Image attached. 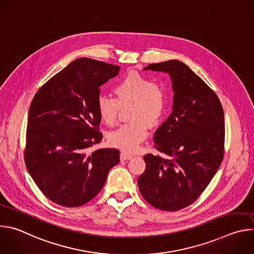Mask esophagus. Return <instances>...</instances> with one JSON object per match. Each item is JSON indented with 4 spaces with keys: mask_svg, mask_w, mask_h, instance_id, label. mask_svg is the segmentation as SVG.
<instances>
[{
    "mask_svg": "<svg viewBox=\"0 0 254 254\" xmlns=\"http://www.w3.org/2000/svg\"><path fill=\"white\" fill-rule=\"evenodd\" d=\"M133 156L130 155V154H127V153H125V152H122L121 153V160L122 161H127V160H130Z\"/></svg>",
    "mask_w": 254,
    "mask_h": 254,
    "instance_id": "esophagus-1",
    "label": "esophagus"
}]
</instances>
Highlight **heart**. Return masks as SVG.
I'll return each mask as SVG.
<instances>
[{
	"mask_svg": "<svg viewBox=\"0 0 254 254\" xmlns=\"http://www.w3.org/2000/svg\"><path fill=\"white\" fill-rule=\"evenodd\" d=\"M116 98L99 95L96 100L97 113L107 126H115L121 107L131 105V123L120 127L108 134L111 146L127 153L138 150L148 137L149 126H158L167 113L169 93L167 89L136 71L127 73L114 87Z\"/></svg>",
	"mask_w": 254,
	"mask_h": 254,
	"instance_id": "1",
	"label": "heart"
}]
</instances>
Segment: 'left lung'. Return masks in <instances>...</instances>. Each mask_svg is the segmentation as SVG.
I'll list each match as a JSON object with an SVG mask.
<instances>
[{"mask_svg": "<svg viewBox=\"0 0 254 254\" xmlns=\"http://www.w3.org/2000/svg\"><path fill=\"white\" fill-rule=\"evenodd\" d=\"M149 69L169 73L174 98L172 114L154 135L163 156L143 157L138 189L152 206L178 211L198 199L223 161L224 113L218 96L183 62L154 63Z\"/></svg>", "mask_w": 254, "mask_h": 254, "instance_id": "1", "label": "left lung"}]
</instances>
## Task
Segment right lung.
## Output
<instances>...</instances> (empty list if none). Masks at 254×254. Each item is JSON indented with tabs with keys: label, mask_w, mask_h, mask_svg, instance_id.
<instances>
[{
	"label": "right lung",
	"mask_w": 254,
	"mask_h": 254,
	"mask_svg": "<svg viewBox=\"0 0 254 254\" xmlns=\"http://www.w3.org/2000/svg\"><path fill=\"white\" fill-rule=\"evenodd\" d=\"M120 66L79 58L36 92L28 116L25 164L40 191L64 207H78L102 189L120 151L88 150L100 142L96 100Z\"/></svg>",
	"instance_id": "add662e5"
}]
</instances>
